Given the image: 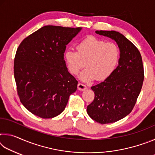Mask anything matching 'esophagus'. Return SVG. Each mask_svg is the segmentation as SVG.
Here are the masks:
<instances>
[{
    "mask_svg": "<svg viewBox=\"0 0 155 155\" xmlns=\"http://www.w3.org/2000/svg\"><path fill=\"white\" fill-rule=\"evenodd\" d=\"M87 88V86H86L85 84L84 83H79L78 84V89L79 90H81V91H83L86 90V89Z\"/></svg>",
    "mask_w": 155,
    "mask_h": 155,
    "instance_id": "obj_1",
    "label": "esophagus"
}]
</instances>
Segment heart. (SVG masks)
Instances as JSON below:
<instances>
[{
  "label": "heart",
  "instance_id": "heart-1",
  "mask_svg": "<svg viewBox=\"0 0 155 155\" xmlns=\"http://www.w3.org/2000/svg\"><path fill=\"white\" fill-rule=\"evenodd\" d=\"M75 51L68 50L65 52V61L68 69L72 74H77L87 66L81 74V79L90 81L105 80L111 75L118 64L120 52L116 44L105 42L94 36H88L76 47Z\"/></svg>",
  "mask_w": 155,
  "mask_h": 155
}]
</instances>
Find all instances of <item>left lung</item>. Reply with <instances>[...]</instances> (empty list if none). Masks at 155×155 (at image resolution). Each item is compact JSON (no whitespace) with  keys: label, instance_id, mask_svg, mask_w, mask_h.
<instances>
[{"label":"left lung","instance_id":"left-lung-1","mask_svg":"<svg viewBox=\"0 0 155 155\" xmlns=\"http://www.w3.org/2000/svg\"><path fill=\"white\" fill-rule=\"evenodd\" d=\"M114 40L120 50L119 65L109 77L92 86L95 96L87 107L91 119L108 124L124 118L132 111L142 87L144 72L139 50L122 34L115 31H96Z\"/></svg>","mask_w":155,"mask_h":155}]
</instances>
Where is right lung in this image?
Wrapping results in <instances>:
<instances>
[{
  "instance_id": "1",
  "label": "right lung",
  "mask_w": 155,
  "mask_h": 155,
  "mask_svg": "<svg viewBox=\"0 0 155 155\" xmlns=\"http://www.w3.org/2000/svg\"><path fill=\"white\" fill-rule=\"evenodd\" d=\"M81 27L44 26L25 38L16 51L14 78L20 101L41 118L64 111L78 81L68 72L64 59L66 45Z\"/></svg>"
}]
</instances>
